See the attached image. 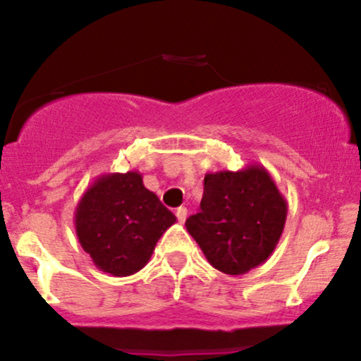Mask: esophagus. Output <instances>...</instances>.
<instances>
[{
	"label": "esophagus",
	"mask_w": 361,
	"mask_h": 361,
	"mask_svg": "<svg viewBox=\"0 0 361 361\" xmlns=\"http://www.w3.org/2000/svg\"><path fill=\"white\" fill-rule=\"evenodd\" d=\"M176 217H178V221L183 224L186 221V217H188V210H186L185 207H178V209H176Z\"/></svg>",
	"instance_id": "34e87169"
}]
</instances>
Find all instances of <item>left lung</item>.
<instances>
[{
  "label": "left lung",
  "instance_id": "obj_1",
  "mask_svg": "<svg viewBox=\"0 0 361 361\" xmlns=\"http://www.w3.org/2000/svg\"><path fill=\"white\" fill-rule=\"evenodd\" d=\"M287 200L259 164L207 173L200 212L185 226L214 268L244 275L271 256L287 221Z\"/></svg>",
  "mask_w": 361,
  "mask_h": 361
}]
</instances>
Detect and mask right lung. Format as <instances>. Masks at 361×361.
<instances>
[{"mask_svg":"<svg viewBox=\"0 0 361 361\" xmlns=\"http://www.w3.org/2000/svg\"><path fill=\"white\" fill-rule=\"evenodd\" d=\"M175 214L142 183L139 171L98 176L74 212L81 247L98 270L128 276L142 270Z\"/></svg>","mask_w":361,"mask_h":361,"instance_id":"add662e5","label":"right lung"}]
</instances>
